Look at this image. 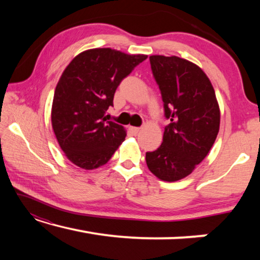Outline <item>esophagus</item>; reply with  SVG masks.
I'll use <instances>...</instances> for the list:
<instances>
[{
    "mask_svg": "<svg viewBox=\"0 0 260 260\" xmlns=\"http://www.w3.org/2000/svg\"><path fill=\"white\" fill-rule=\"evenodd\" d=\"M140 127H133V126H131L129 127V131H131V133L132 134H134V135H136V134H138L139 133V132H140Z\"/></svg>",
    "mask_w": 260,
    "mask_h": 260,
    "instance_id": "34e87169",
    "label": "esophagus"
}]
</instances>
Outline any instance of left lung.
Masks as SVG:
<instances>
[{
  "label": "left lung",
  "mask_w": 260,
  "mask_h": 260,
  "mask_svg": "<svg viewBox=\"0 0 260 260\" xmlns=\"http://www.w3.org/2000/svg\"><path fill=\"white\" fill-rule=\"evenodd\" d=\"M153 78L160 89L166 119L161 146L146 153L148 169L162 181L190 174L208 156L217 139L220 110L203 70L177 56H150Z\"/></svg>",
  "instance_id": "left-lung-1"
}]
</instances>
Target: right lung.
Instances as JSON below:
<instances>
[{
  "mask_svg": "<svg viewBox=\"0 0 260 260\" xmlns=\"http://www.w3.org/2000/svg\"><path fill=\"white\" fill-rule=\"evenodd\" d=\"M111 48H96L74 57L57 83L51 108L52 129L68 159L85 170L110 160L126 138L121 125L105 112L122 79L147 59Z\"/></svg>",
  "mask_w": 260,
  "mask_h": 260,
  "instance_id": "add662e5",
  "label": "right lung"
}]
</instances>
